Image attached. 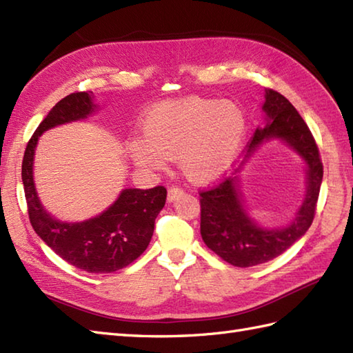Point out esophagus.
I'll return each instance as SVG.
<instances>
[{
  "label": "esophagus",
  "mask_w": 353,
  "mask_h": 353,
  "mask_svg": "<svg viewBox=\"0 0 353 353\" xmlns=\"http://www.w3.org/2000/svg\"><path fill=\"white\" fill-rule=\"evenodd\" d=\"M183 196V190L177 188V186H171V188L168 190V194H167V200L170 201V203H172V201L177 200L179 197Z\"/></svg>",
  "instance_id": "obj_1"
}]
</instances>
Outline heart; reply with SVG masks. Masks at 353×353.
<instances>
[{"mask_svg": "<svg viewBox=\"0 0 353 353\" xmlns=\"http://www.w3.org/2000/svg\"><path fill=\"white\" fill-rule=\"evenodd\" d=\"M247 132L244 110L234 101L201 97L163 101L148 112L142 137L133 138L129 154L142 170L165 168V157L179 159L192 183L221 177L239 153Z\"/></svg>", "mask_w": 353, "mask_h": 353, "instance_id": "b5f03b06", "label": "heart"}]
</instances>
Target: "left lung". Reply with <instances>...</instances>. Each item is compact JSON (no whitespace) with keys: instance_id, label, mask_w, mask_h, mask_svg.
Instances as JSON below:
<instances>
[{"instance_id":"1","label":"left lung","mask_w":353,"mask_h":353,"mask_svg":"<svg viewBox=\"0 0 353 353\" xmlns=\"http://www.w3.org/2000/svg\"><path fill=\"white\" fill-rule=\"evenodd\" d=\"M264 99V123L254 130L241 165L215 188L200 194L201 238L209 249L235 267L264 264L299 241L314 220L323 179L316 141L296 108L273 89H265ZM270 140L282 141L305 163V199L292 221L282 228H264L256 223L246 211L241 191V172L245 163Z\"/></svg>"}]
</instances>
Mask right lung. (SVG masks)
<instances>
[{
  "label": "right lung",
  "mask_w": 353,
  "mask_h": 353,
  "mask_svg": "<svg viewBox=\"0 0 353 353\" xmlns=\"http://www.w3.org/2000/svg\"><path fill=\"white\" fill-rule=\"evenodd\" d=\"M99 110L92 92H76L59 101L28 141L22 161V185L30 223L42 241L71 265L88 273H112L141 256L153 236L154 220L165 206L167 190L125 188L99 215L83 221H62L37 196L33 163L37 141L57 125L83 121Z\"/></svg>",
  "instance_id": "1"
}]
</instances>
